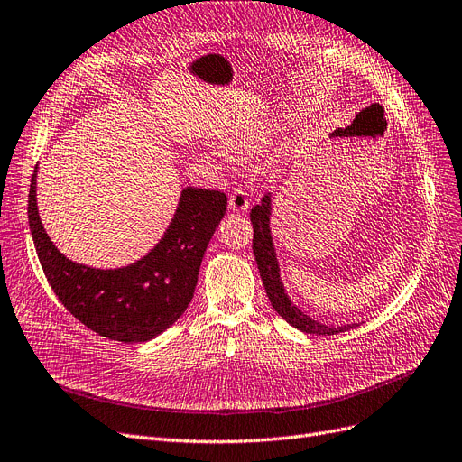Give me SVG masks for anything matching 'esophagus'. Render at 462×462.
Instances as JSON below:
<instances>
[{
  "label": "esophagus",
  "instance_id": "esophagus-1",
  "mask_svg": "<svg viewBox=\"0 0 462 462\" xmlns=\"http://www.w3.org/2000/svg\"><path fill=\"white\" fill-rule=\"evenodd\" d=\"M228 205H230V211H234V213H244V211H247V209H249L247 192L242 190V188H236V190L230 194Z\"/></svg>",
  "mask_w": 462,
  "mask_h": 462
}]
</instances>
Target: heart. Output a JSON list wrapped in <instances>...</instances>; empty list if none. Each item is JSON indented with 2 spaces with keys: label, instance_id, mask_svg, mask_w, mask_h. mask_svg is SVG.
<instances>
[{
  "label": "heart",
  "instance_id": "heart-1",
  "mask_svg": "<svg viewBox=\"0 0 462 462\" xmlns=\"http://www.w3.org/2000/svg\"><path fill=\"white\" fill-rule=\"evenodd\" d=\"M266 134L268 129L264 125L261 127H253V129H242V131H236L228 136V148L234 153H240V156H247V153H254L257 150H261L263 143L266 141ZM230 150L225 148H218L217 153L220 158L230 160L232 153Z\"/></svg>",
  "mask_w": 462,
  "mask_h": 462
}]
</instances>
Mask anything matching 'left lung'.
Here are the masks:
<instances>
[{"label": "left lung", "instance_id": "left-lung-1", "mask_svg": "<svg viewBox=\"0 0 462 462\" xmlns=\"http://www.w3.org/2000/svg\"><path fill=\"white\" fill-rule=\"evenodd\" d=\"M270 215H272V194H266L259 205L251 209V225H253V254L257 261L261 278L266 289V295L274 306V310L289 323L302 333L310 335H335L340 331L354 329L360 323H346V326H326L306 312H302L297 304L289 299L282 276H280V263L276 257L274 242H272L270 232Z\"/></svg>", "mask_w": 462, "mask_h": 462}]
</instances>
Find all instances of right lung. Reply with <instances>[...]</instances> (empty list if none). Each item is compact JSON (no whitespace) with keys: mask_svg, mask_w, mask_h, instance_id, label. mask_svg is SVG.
<instances>
[{"mask_svg":"<svg viewBox=\"0 0 462 462\" xmlns=\"http://www.w3.org/2000/svg\"><path fill=\"white\" fill-rule=\"evenodd\" d=\"M38 165L28 194V222L45 278L64 309L100 337L146 343L184 314L201 259L225 217L228 198L186 186L162 240L143 259L122 268H93L62 254L47 236L36 198Z\"/></svg>","mask_w":462,"mask_h":462,"instance_id":"obj_1","label":"right lung"}]
</instances>
